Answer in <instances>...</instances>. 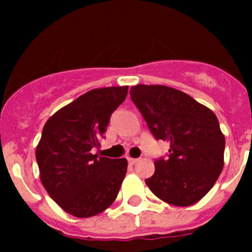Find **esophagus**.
<instances>
[{"label":"esophagus","mask_w":252,"mask_h":252,"mask_svg":"<svg viewBox=\"0 0 252 252\" xmlns=\"http://www.w3.org/2000/svg\"><path fill=\"white\" fill-rule=\"evenodd\" d=\"M128 162L131 164V166H134V164H136L139 162L138 158H128Z\"/></svg>","instance_id":"1"}]
</instances>
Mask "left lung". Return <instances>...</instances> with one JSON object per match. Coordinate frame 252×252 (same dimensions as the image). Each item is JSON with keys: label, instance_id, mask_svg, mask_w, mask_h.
Wrapping results in <instances>:
<instances>
[{"label": "left lung", "instance_id": "8db88e82", "mask_svg": "<svg viewBox=\"0 0 252 252\" xmlns=\"http://www.w3.org/2000/svg\"><path fill=\"white\" fill-rule=\"evenodd\" d=\"M130 97L154 138L171 144L145 183L164 202L194 205L215 185L224 164L225 139L217 117L188 94L164 85L131 86Z\"/></svg>", "mask_w": 252, "mask_h": 252}]
</instances>
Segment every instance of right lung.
<instances>
[{
    "label": "right lung",
    "mask_w": 252,
    "mask_h": 252,
    "mask_svg": "<svg viewBox=\"0 0 252 252\" xmlns=\"http://www.w3.org/2000/svg\"><path fill=\"white\" fill-rule=\"evenodd\" d=\"M128 86L94 89L56 112L36 147L40 179L65 212L96 216L116 200L126 173V158L94 155L105 138L111 114L126 100Z\"/></svg>",
    "instance_id": "right-lung-1"
}]
</instances>
